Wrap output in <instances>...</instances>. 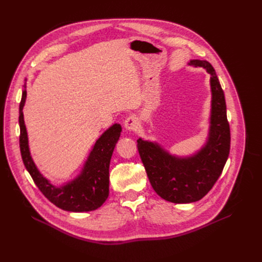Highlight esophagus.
<instances>
[{
  "mask_svg": "<svg viewBox=\"0 0 262 262\" xmlns=\"http://www.w3.org/2000/svg\"><path fill=\"white\" fill-rule=\"evenodd\" d=\"M123 126L127 130L134 131V130L138 129V127H139V119L136 118L134 115H130L129 117L124 119Z\"/></svg>",
  "mask_w": 262,
  "mask_h": 262,
  "instance_id": "34e87169",
  "label": "esophagus"
}]
</instances>
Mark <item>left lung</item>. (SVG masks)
Wrapping results in <instances>:
<instances>
[{"label":"left lung","mask_w":262,"mask_h":262,"mask_svg":"<svg viewBox=\"0 0 262 262\" xmlns=\"http://www.w3.org/2000/svg\"><path fill=\"white\" fill-rule=\"evenodd\" d=\"M189 64L203 67L211 74L212 110L205 147L192 157L177 158L158 144L138 140L139 154L154 190L165 201L176 204L201 201L212 189L225 166L230 149L225 96L215 70L207 60L193 59Z\"/></svg>","instance_id":"obj_1"}]
</instances>
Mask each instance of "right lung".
<instances>
[{
    "instance_id": "add662e5",
    "label": "right lung",
    "mask_w": 262,
    "mask_h": 262,
    "mask_svg": "<svg viewBox=\"0 0 262 262\" xmlns=\"http://www.w3.org/2000/svg\"><path fill=\"white\" fill-rule=\"evenodd\" d=\"M26 98L27 91L24 90L19 106V144L24 166L30 172L35 184L50 202L63 210L71 212H87L101 207L108 196L110 162L115 145L119 140L120 124H113L96 142L78 178L64 186L56 188L41 175L32 160L22 112Z\"/></svg>"
}]
</instances>
